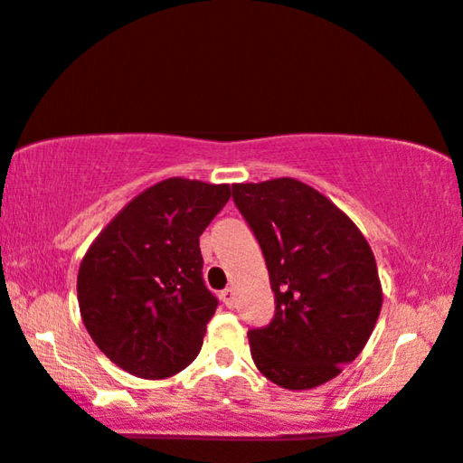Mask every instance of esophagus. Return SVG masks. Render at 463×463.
I'll return each mask as SVG.
<instances>
[{"label":"esophagus","mask_w":463,"mask_h":463,"mask_svg":"<svg viewBox=\"0 0 463 463\" xmlns=\"http://www.w3.org/2000/svg\"><path fill=\"white\" fill-rule=\"evenodd\" d=\"M222 300H224V305L228 307V309H232V307H235V289L226 288L224 292H222Z\"/></svg>","instance_id":"34e87169"}]
</instances>
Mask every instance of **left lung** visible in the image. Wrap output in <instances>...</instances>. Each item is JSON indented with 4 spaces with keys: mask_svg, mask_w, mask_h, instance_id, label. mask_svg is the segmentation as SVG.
Here are the masks:
<instances>
[{
    "mask_svg": "<svg viewBox=\"0 0 463 463\" xmlns=\"http://www.w3.org/2000/svg\"><path fill=\"white\" fill-rule=\"evenodd\" d=\"M232 199L277 303L273 322L248 332L256 368L283 390L328 383L362 354L383 305L371 245L343 209L294 177L232 184Z\"/></svg>",
    "mask_w": 463,
    "mask_h": 463,
    "instance_id": "1",
    "label": "left lung"
}]
</instances>
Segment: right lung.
<instances>
[{"mask_svg": "<svg viewBox=\"0 0 463 463\" xmlns=\"http://www.w3.org/2000/svg\"><path fill=\"white\" fill-rule=\"evenodd\" d=\"M228 184L169 177L127 203L80 262L84 328L116 366L167 379L199 355L218 300L203 283L199 237Z\"/></svg>", "mask_w": 463, "mask_h": 463, "instance_id": "right-lung-1", "label": "right lung"}]
</instances>
